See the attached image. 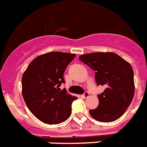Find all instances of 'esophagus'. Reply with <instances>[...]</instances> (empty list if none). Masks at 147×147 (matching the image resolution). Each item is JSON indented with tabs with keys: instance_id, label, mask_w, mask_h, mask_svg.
<instances>
[{
	"instance_id": "obj_1",
	"label": "esophagus",
	"mask_w": 147,
	"mask_h": 147,
	"mask_svg": "<svg viewBox=\"0 0 147 147\" xmlns=\"http://www.w3.org/2000/svg\"><path fill=\"white\" fill-rule=\"evenodd\" d=\"M82 97L84 98H87L89 97V93H88V92H87V91H86L84 92V94H82Z\"/></svg>"
}]
</instances>
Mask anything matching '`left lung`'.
<instances>
[{
	"instance_id": "obj_1",
	"label": "left lung",
	"mask_w": 147,
	"mask_h": 147,
	"mask_svg": "<svg viewBox=\"0 0 147 147\" xmlns=\"http://www.w3.org/2000/svg\"><path fill=\"white\" fill-rule=\"evenodd\" d=\"M79 59L95 72L97 85L106 86L98 95V107L89 110L92 117L101 122L118 119L130 105L134 94V72L131 65L114 53H88Z\"/></svg>"
}]
</instances>
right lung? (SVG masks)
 <instances>
[{
	"instance_id": "add662e5",
	"label": "right lung",
	"mask_w": 147,
	"mask_h": 147,
	"mask_svg": "<svg viewBox=\"0 0 147 147\" xmlns=\"http://www.w3.org/2000/svg\"><path fill=\"white\" fill-rule=\"evenodd\" d=\"M76 55L51 52L35 58L22 79V95L29 110L46 124H59L71 114L76 97L60 90L64 72Z\"/></svg>"
}]
</instances>
